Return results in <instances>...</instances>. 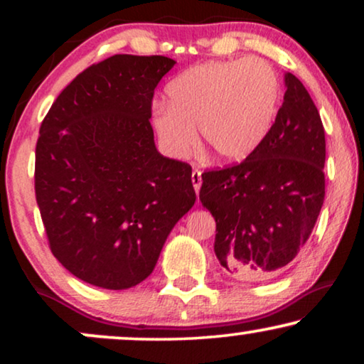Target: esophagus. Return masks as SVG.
Returning a JSON list of instances; mask_svg holds the SVG:
<instances>
[{
  "label": "esophagus",
  "mask_w": 364,
  "mask_h": 364,
  "mask_svg": "<svg viewBox=\"0 0 364 364\" xmlns=\"http://www.w3.org/2000/svg\"><path fill=\"white\" fill-rule=\"evenodd\" d=\"M192 183H193V188H196V192L200 191V186H202V172L197 171V168L192 172Z\"/></svg>",
  "instance_id": "1"
}]
</instances>
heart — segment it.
<instances>
[{
  "instance_id": "obj_1",
  "label": "heart",
  "mask_w": 364,
  "mask_h": 364,
  "mask_svg": "<svg viewBox=\"0 0 364 364\" xmlns=\"http://www.w3.org/2000/svg\"><path fill=\"white\" fill-rule=\"evenodd\" d=\"M168 104L154 107L152 124L164 149L183 157L197 142L196 126L208 156L240 162L252 156L275 122L282 84L263 59L198 64L167 84Z\"/></svg>"
}]
</instances>
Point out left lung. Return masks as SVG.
<instances>
[{"label":"left lung","mask_w":364,"mask_h":364,"mask_svg":"<svg viewBox=\"0 0 364 364\" xmlns=\"http://www.w3.org/2000/svg\"><path fill=\"white\" fill-rule=\"evenodd\" d=\"M270 132L237 166L202 173L198 198L217 223L213 250L240 280H265L305 245L325 200V129L300 79L285 74Z\"/></svg>","instance_id":"8db88e82"}]
</instances>
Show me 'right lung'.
Listing matches in <instances>:
<instances>
[{
    "label": "right lung",
    "instance_id": "right-lung-1",
    "mask_svg": "<svg viewBox=\"0 0 364 364\" xmlns=\"http://www.w3.org/2000/svg\"><path fill=\"white\" fill-rule=\"evenodd\" d=\"M176 61L116 54L64 87L39 129L34 191L53 255L79 280L126 290L151 275L196 203L192 167L159 154L154 89Z\"/></svg>",
    "mask_w": 364,
    "mask_h": 364
}]
</instances>
